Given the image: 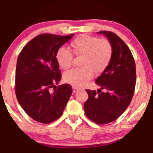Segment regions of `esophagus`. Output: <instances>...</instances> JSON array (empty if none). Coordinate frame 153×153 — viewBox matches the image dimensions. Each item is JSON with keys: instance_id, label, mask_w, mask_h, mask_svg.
<instances>
[{"instance_id": "34e87169", "label": "esophagus", "mask_w": 153, "mask_h": 153, "mask_svg": "<svg viewBox=\"0 0 153 153\" xmlns=\"http://www.w3.org/2000/svg\"><path fill=\"white\" fill-rule=\"evenodd\" d=\"M78 90H80V89L76 88V87H74V86L73 87V93H75V92H78Z\"/></svg>"}]
</instances>
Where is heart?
Wrapping results in <instances>:
<instances>
[{
  "label": "heart",
  "mask_w": 153,
  "mask_h": 153,
  "mask_svg": "<svg viewBox=\"0 0 153 153\" xmlns=\"http://www.w3.org/2000/svg\"><path fill=\"white\" fill-rule=\"evenodd\" d=\"M75 55L83 56L82 67L73 68L64 74L66 82L74 87H82L93 78L94 72L99 74L109 65L112 57V47L107 39H100L94 36L83 34L75 39L71 44ZM56 61L62 69L70 68L73 53L61 47L56 53Z\"/></svg>",
  "instance_id": "1"
}]
</instances>
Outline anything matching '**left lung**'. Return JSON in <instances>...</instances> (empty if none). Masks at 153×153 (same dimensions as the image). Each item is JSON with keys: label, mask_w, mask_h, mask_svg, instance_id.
<instances>
[{"label": "left lung", "mask_w": 153, "mask_h": 153, "mask_svg": "<svg viewBox=\"0 0 153 153\" xmlns=\"http://www.w3.org/2000/svg\"><path fill=\"white\" fill-rule=\"evenodd\" d=\"M107 38L112 47L109 64L97 78V92L86 90L88 100L84 103L85 113L94 123L105 124L119 118L127 109L134 94L136 64L132 53L117 34L98 32Z\"/></svg>", "instance_id": "obj_1"}]
</instances>
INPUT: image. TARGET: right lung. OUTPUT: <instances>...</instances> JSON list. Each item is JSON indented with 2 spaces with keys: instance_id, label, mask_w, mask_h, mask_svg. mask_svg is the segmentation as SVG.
Returning a JSON list of instances; mask_svg holds the SVG:
<instances>
[{
  "instance_id": "add662e5",
  "label": "right lung",
  "mask_w": 153,
  "mask_h": 153,
  "mask_svg": "<svg viewBox=\"0 0 153 153\" xmlns=\"http://www.w3.org/2000/svg\"><path fill=\"white\" fill-rule=\"evenodd\" d=\"M73 35L40 34L25 46L17 58V101L24 111L38 122L49 123L59 119L72 94L70 85L56 87L55 84H59L61 79L56 53Z\"/></svg>"
}]
</instances>
